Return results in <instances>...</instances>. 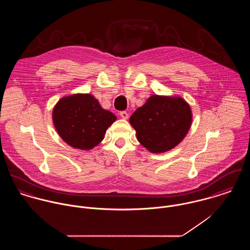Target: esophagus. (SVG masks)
I'll list each match as a JSON object with an SVG mask.
<instances>
[{
  "mask_svg": "<svg viewBox=\"0 0 250 250\" xmlns=\"http://www.w3.org/2000/svg\"><path fill=\"white\" fill-rule=\"evenodd\" d=\"M120 116L123 119H127L128 118V112L126 110H122V111H120Z\"/></svg>",
  "mask_w": 250,
  "mask_h": 250,
  "instance_id": "obj_1",
  "label": "esophagus"
}]
</instances>
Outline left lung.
Returning <instances> with one entry per match:
<instances>
[{
	"label": "left lung",
	"mask_w": 250,
	"mask_h": 250,
	"mask_svg": "<svg viewBox=\"0 0 250 250\" xmlns=\"http://www.w3.org/2000/svg\"><path fill=\"white\" fill-rule=\"evenodd\" d=\"M130 123L146 149L163 153L183 141L191 124V110L180 97L152 95L131 115Z\"/></svg>",
	"instance_id": "obj_1"
}]
</instances>
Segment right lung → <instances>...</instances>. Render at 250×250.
I'll use <instances>...</instances> for the list:
<instances>
[{
    "label": "right lung",
    "mask_w": 250,
    "mask_h": 250,
    "mask_svg": "<svg viewBox=\"0 0 250 250\" xmlns=\"http://www.w3.org/2000/svg\"><path fill=\"white\" fill-rule=\"evenodd\" d=\"M116 116L104 109L90 94L61 99L53 110L54 125L61 138L72 147L88 150L104 139Z\"/></svg>",
    "instance_id": "right-lung-1"
}]
</instances>
